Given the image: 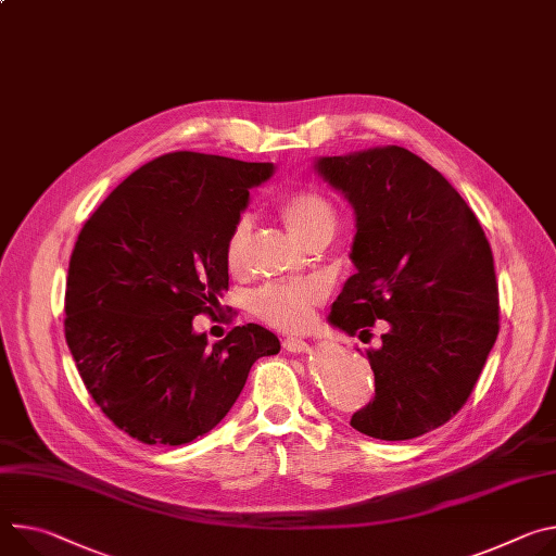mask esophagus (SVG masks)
<instances>
[{"instance_id": "1", "label": "esophagus", "mask_w": 556, "mask_h": 556, "mask_svg": "<svg viewBox=\"0 0 556 556\" xmlns=\"http://www.w3.org/2000/svg\"><path fill=\"white\" fill-rule=\"evenodd\" d=\"M281 345H283V350H288V352H308L311 350V345H308V341L306 339H301V337H286L283 341H281Z\"/></svg>"}]
</instances>
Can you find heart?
I'll list each match as a JSON object with an SVG mask.
<instances>
[{
	"mask_svg": "<svg viewBox=\"0 0 556 556\" xmlns=\"http://www.w3.org/2000/svg\"><path fill=\"white\" fill-rule=\"evenodd\" d=\"M277 217L299 243H306L317 235L332 237L337 228V211L332 206V201L321 190L311 186L294 188L281 194L277 201ZM248 237V222H237L228 235L224 250L228 270H241L245 260ZM324 299L326 286L315 279L292 283H268L250 296V311L257 319L277 330H299L311 321L315 308L324 304Z\"/></svg>",
	"mask_w": 556,
	"mask_h": 556,
	"instance_id": "1",
	"label": "heart"
}]
</instances>
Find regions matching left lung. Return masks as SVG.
<instances>
[{
    "label": "left lung",
    "mask_w": 556,
    "mask_h": 556,
    "mask_svg": "<svg viewBox=\"0 0 556 556\" xmlns=\"http://www.w3.org/2000/svg\"><path fill=\"white\" fill-rule=\"evenodd\" d=\"M317 173L355 208L357 266L330 324L362 341L375 399L350 426L375 439L421 437L457 415L498 334V286L485 232L450 181L401 146L319 157Z\"/></svg>",
    "instance_id": "obj_1"
}]
</instances>
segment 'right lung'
<instances>
[{"instance_id":"obj_1","label":"right lung","mask_w":556,"mask_h":556,"mask_svg":"<svg viewBox=\"0 0 556 556\" xmlns=\"http://www.w3.org/2000/svg\"><path fill=\"white\" fill-rule=\"evenodd\" d=\"M273 164L162 155L126 177L84 224L66 279L64 332L102 413L148 445H181L232 408L279 339L235 326L208 348L192 319L228 290L226 241Z\"/></svg>"}]
</instances>
